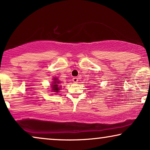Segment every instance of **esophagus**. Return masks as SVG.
I'll return each instance as SVG.
<instances>
[{
  "label": "esophagus",
  "instance_id": "obj_1",
  "mask_svg": "<svg viewBox=\"0 0 150 150\" xmlns=\"http://www.w3.org/2000/svg\"><path fill=\"white\" fill-rule=\"evenodd\" d=\"M72 81H73V82L74 83H76L78 81H79V79H78L77 77H74L73 79H72Z\"/></svg>",
  "mask_w": 150,
  "mask_h": 150
}]
</instances>
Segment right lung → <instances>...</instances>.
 Here are the masks:
<instances>
[{
    "instance_id": "add662e5",
    "label": "right lung",
    "mask_w": 150,
    "mask_h": 150,
    "mask_svg": "<svg viewBox=\"0 0 150 150\" xmlns=\"http://www.w3.org/2000/svg\"><path fill=\"white\" fill-rule=\"evenodd\" d=\"M61 81H59V79L57 78H53V83L51 85V88H52V91H54L53 92H57L58 93L59 90H60V88H61V86L60 87Z\"/></svg>"
}]
</instances>
